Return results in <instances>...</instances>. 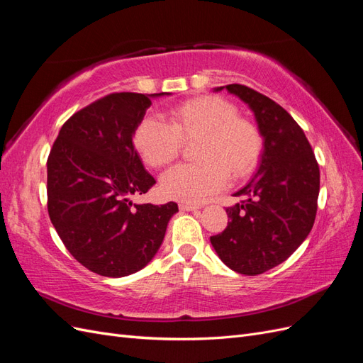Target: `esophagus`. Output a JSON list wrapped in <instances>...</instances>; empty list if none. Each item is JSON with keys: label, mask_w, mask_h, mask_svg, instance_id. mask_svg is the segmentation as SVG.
Segmentation results:
<instances>
[{"label": "esophagus", "mask_w": 363, "mask_h": 363, "mask_svg": "<svg viewBox=\"0 0 363 363\" xmlns=\"http://www.w3.org/2000/svg\"><path fill=\"white\" fill-rule=\"evenodd\" d=\"M179 207L182 208V211H184V212H192V211H196V208H200V206L191 204V203H180Z\"/></svg>", "instance_id": "esophagus-1"}]
</instances>
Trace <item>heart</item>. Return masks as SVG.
<instances>
[{
    "label": "heart",
    "instance_id": "heart-1",
    "mask_svg": "<svg viewBox=\"0 0 363 363\" xmlns=\"http://www.w3.org/2000/svg\"><path fill=\"white\" fill-rule=\"evenodd\" d=\"M199 140L196 163L179 164L162 177V192L172 200L200 203L221 191L227 180H242L256 169L263 138L252 121L239 116L236 104L218 95H201L172 107L168 119L145 116L133 131L139 156L152 168L177 159L182 142Z\"/></svg>",
    "mask_w": 363,
    "mask_h": 363
}]
</instances>
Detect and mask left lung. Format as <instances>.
<instances>
[{
	"label": "left lung",
	"mask_w": 363,
	"mask_h": 363,
	"mask_svg": "<svg viewBox=\"0 0 363 363\" xmlns=\"http://www.w3.org/2000/svg\"><path fill=\"white\" fill-rule=\"evenodd\" d=\"M227 89L255 113L263 138L260 167L235 195L242 201L227 207V228L211 238L225 265L257 276L280 265L298 248L315 223L320 168L301 127L271 98L244 84Z\"/></svg>",
	"instance_id": "left-lung-1"
}]
</instances>
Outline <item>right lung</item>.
Segmentation results:
<instances>
[{
    "mask_svg": "<svg viewBox=\"0 0 363 363\" xmlns=\"http://www.w3.org/2000/svg\"><path fill=\"white\" fill-rule=\"evenodd\" d=\"M118 92L74 113L47 162L50 219L77 262L104 277H125L159 251L177 203L136 204L156 183L133 147L151 98Z\"/></svg>",
    "mask_w": 363,
    "mask_h": 363,
    "instance_id": "right-lung-1",
    "label": "right lung"
}]
</instances>
